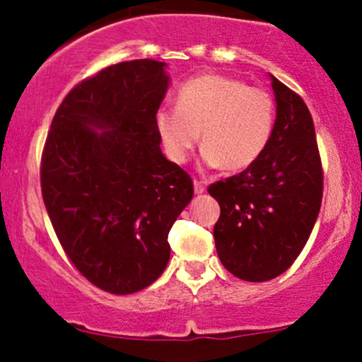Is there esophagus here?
<instances>
[{
  "instance_id": "obj_1",
  "label": "esophagus",
  "mask_w": 362,
  "mask_h": 362,
  "mask_svg": "<svg viewBox=\"0 0 362 362\" xmlns=\"http://www.w3.org/2000/svg\"><path fill=\"white\" fill-rule=\"evenodd\" d=\"M204 191H206V182L194 180V192H196V194H203Z\"/></svg>"
}]
</instances>
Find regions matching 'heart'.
Returning a JSON list of instances; mask_svg holds the SVG:
<instances>
[{
    "instance_id": "obj_1",
    "label": "heart",
    "mask_w": 362,
    "mask_h": 362,
    "mask_svg": "<svg viewBox=\"0 0 362 362\" xmlns=\"http://www.w3.org/2000/svg\"><path fill=\"white\" fill-rule=\"evenodd\" d=\"M275 126V101L259 87L224 75L187 80L177 96V108L156 113L164 152L184 164L202 133L203 160L211 168L242 171L261 158Z\"/></svg>"
}]
</instances>
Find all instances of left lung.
<instances>
[{"instance_id": "8db88e82", "label": "left lung", "mask_w": 362, "mask_h": 362, "mask_svg": "<svg viewBox=\"0 0 362 362\" xmlns=\"http://www.w3.org/2000/svg\"><path fill=\"white\" fill-rule=\"evenodd\" d=\"M276 120L261 158L208 187L221 206L214 228L224 268L266 282L293 266L322 203L324 171L315 127L303 98L272 75Z\"/></svg>"}]
</instances>
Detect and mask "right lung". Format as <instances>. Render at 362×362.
<instances>
[{
	"label": "right lung",
	"instance_id": "add662e5",
	"mask_svg": "<svg viewBox=\"0 0 362 362\" xmlns=\"http://www.w3.org/2000/svg\"><path fill=\"white\" fill-rule=\"evenodd\" d=\"M166 89L160 61L101 69L66 94L43 147L40 182L54 231L71 264L112 294L159 279L168 233L194 196L191 175L159 147Z\"/></svg>",
	"mask_w": 362,
	"mask_h": 362
}]
</instances>
